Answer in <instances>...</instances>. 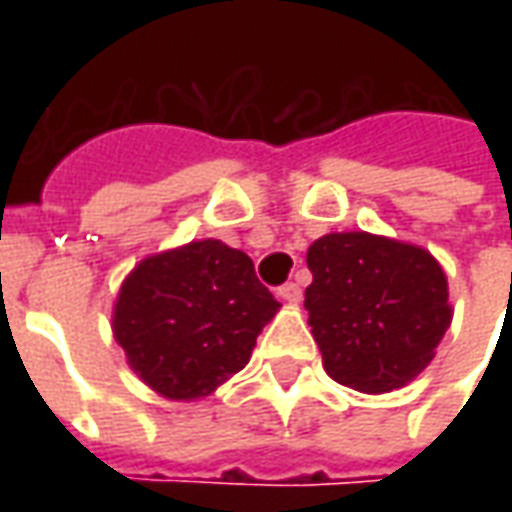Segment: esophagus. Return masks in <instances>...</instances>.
Instances as JSON below:
<instances>
[{"instance_id": "1", "label": "esophagus", "mask_w": 512, "mask_h": 512, "mask_svg": "<svg viewBox=\"0 0 512 512\" xmlns=\"http://www.w3.org/2000/svg\"><path fill=\"white\" fill-rule=\"evenodd\" d=\"M301 296H304V293H301V288L296 282H285V285L279 288V299L288 301V304H299Z\"/></svg>"}]
</instances>
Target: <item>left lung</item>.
Returning <instances> with one entry per match:
<instances>
[{"label": "left lung", "instance_id": "left-lung-1", "mask_svg": "<svg viewBox=\"0 0 512 512\" xmlns=\"http://www.w3.org/2000/svg\"><path fill=\"white\" fill-rule=\"evenodd\" d=\"M307 266V323L337 384L381 395L433 362L452 304L447 274L428 249L348 230L312 241Z\"/></svg>", "mask_w": 512, "mask_h": 512}]
</instances>
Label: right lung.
Listing matches in <instances>:
<instances>
[{"label":"right lung","mask_w":512,"mask_h":512,"mask_svg":"<svg viewBox=\"0 0 512 512\" xmlns=\"http://www.w3.org/2000/svg\"><path fill=\"white\" fill-rule=\"evenodd\" d=\"M279 307L249 255L202 238L131 268L112 307V332L142 384L191 403L244 370Z\"/></svg>","instance_id":"1"}]
</instances>
